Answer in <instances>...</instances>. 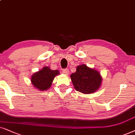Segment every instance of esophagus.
Wrapping results in <instances>:
<instances>
[{
	"label": "esophagus",
	"instance_id": "esophagus-1",
	"mask_svg": "<svg viewBox=\"0 0 135 135\" xmlns=\"http://www.w3.org/2000/svg\"><path fill=\"white\" fill-rule=\"evenodd\" d=\"M62 73H64V74H65V75H68L69 73V69H65L62 70Z\"/></svg>",
	"mask_w": 135,
	"mask_h": 135
}]
</instances>
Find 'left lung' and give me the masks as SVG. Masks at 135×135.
<instances>
[{
    "label": "left lung",
    "mask_w": 135,
    "mask_h": 135,
    "mask_svg": "<svg viewBox=\"0 0 135 135\" xmlns=\"http://www.w3.org/2000/svg\"><path fill=\"white\" fill-rule=\"evenodd\" d=\"M70 76L75 90L86 94L97 91L102 83V78L100 73L84 64L78 66L76 71Z\"/></svg>",
    "instance_id": "1"
}]
</instances>
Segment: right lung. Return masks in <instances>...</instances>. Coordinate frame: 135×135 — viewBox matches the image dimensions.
<instances>
[{
    "mask_svg": "<svg viewBox=\"0 0 135 135\" xmlns=\"http://www.w3.org/2000/svg\"><path fill=\"white\" fill-rule=\"evenodd\" d=\"M59 74V71L57 70H52L48 66H45L32 76V83L35 88L44 91L50 88L55 76Z\"/></svg>",
    "mask_w": 135,
    "mask_h": 135,
    "instance_id": "right-lung-1",
    "label": "right lung"
}]
</instances>
